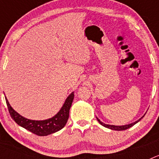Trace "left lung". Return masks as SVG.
<instances>
[{
	"mask_svg": "<svg viewBox=\"0 0 159 159\" xmlns=\"http://www.w3.org/2000/svg\"><path fill=\"white\" fill-rule=\"evenodd\" d=\"M145 116V115H144ZM144 116H143V117L140 118L139 120H137V121L134 122V123H130V124H127V125H123V126H116V125H110V124H106V123H103L102 122H101L100 120H99L98 118H97V120H98V122H99V123H100L102 126H103V127H107V128L108 129H111V130H127V129L130 128V127H133L134 124H136V123H138V122H139L140 120H141L142 119H143V117H144Z\"/></svg>",
	"mask_w": 159,
	"mask_h": 159,
	"instance_id": "obj_1",
	"label": "left lung"
}]
</instances>
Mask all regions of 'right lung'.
Here are the masks:
<instances>
[{"instance_id": "right-lung-1", "label": "right lung", "mask_w": 159, "mask_h": 159, "mask_svg": "<svg viewBox=\"0 0 159 159\" xmlns=\"http://www.w3.org/2000/svg\"><path fill=\"white\" fill-rule=\"evenodd\" d=\"M74 99V92H71L65 99L64 105L58 113L53 117L44 120H32L20 116L14 110L5 98L8 111L11 117L19 126L39 136H46L59 131L66 125L69 117V111Z\"/></svg>"}]
</instances>
